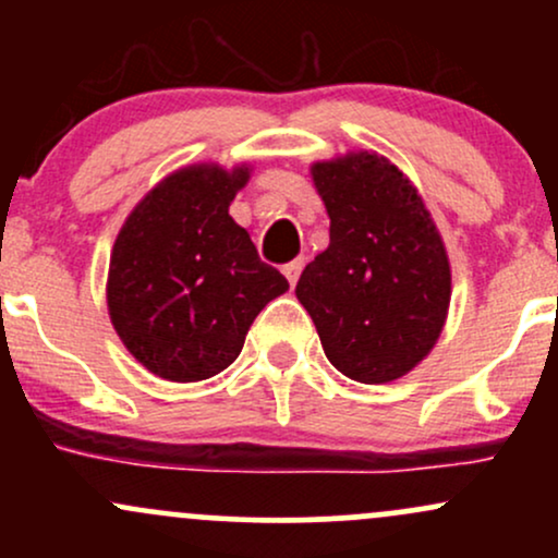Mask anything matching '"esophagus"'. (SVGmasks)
<instances>
[{
	"label": "esophagus",
	"mask_w": 558,
	"mask_h": 558,
	"mask_svg": "<svg viewBox=\"0 0 558 558\" xmlns=\"http://www.w3.org/2000/svg\"><path fill=\"white\" fill-rule=\"evenodd\" d=\"M301 267H304V259H293V262H288V265H283V275L288 278V283H291V288L296 286Z\"/></svg>",
	"instance_id": "1"
}]
</instances>
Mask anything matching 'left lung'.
<instances>
[{"instance_id":"1","label":"left lung","mask_w":558,"mask_h":558,"mask_svg":"<svg viewBox=\"0 0 558 558\" xmlns=\"http://www.w3.org/2000/svg\"><path fill=\"white\" fill-rule=\"evenodd\" d=\"M330 246L301 272L296 296L325 356L356 383H390L425 360L444 330L451 270L409 178L360 151L312 168Z\"/></svg>"}]
</instances>
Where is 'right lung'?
Instances as JSON below:
<instances>
[{
  "label": "right lung",
  "instance_id": "1",
  "mask_svg": "<svg viewBox=\"0 0 558 558\" xmlns=\"http://www.w3.org/2000/svg\"><path fill=\"white\" fill-rule=\"evenodd\" d=\"M248 168L194 165L138 202L114 241L107 304L120 341L165 380H207L235 362L254 317L288 280L228 215Z\"/></svg>",
  "mask_w": 558,
  "mask_h": 558
}]
</instances>
